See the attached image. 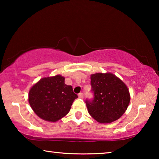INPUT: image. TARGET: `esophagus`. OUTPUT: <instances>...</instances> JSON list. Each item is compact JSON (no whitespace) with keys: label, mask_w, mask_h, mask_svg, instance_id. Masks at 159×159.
<instances>
[{"label":"esophagus","mask_w":159,"mask_h":159,"mask_svg":"<svg viewBox=\"0 0 159 159\" xmlns=\"http://www.w3.org/2000/svg\"><path fill=\"white\" fill-rule=\"evenodd\" d=\"M79 97L80 98H83V93H80L79 94Z\"/></svg>","instance_id":"esophagus-1"}]
</instances>
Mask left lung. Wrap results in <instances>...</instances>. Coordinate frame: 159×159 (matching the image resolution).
I'll use <instances>...</instances> for the list:
<instances>
[{
    "instance_id": "8db88e82",
    "label": "left lung",
    "mask_w": 159,
    "mask_h": 159,
    "mask_svg": "<svg viewBox=\"0 0 159 159\" xmlns=\"http://www.w3.org/2000/svg\"><path fill=\"white\" fill-rule=\"evenodd\" d=\"M93 99H86L90 115L101 123H111L124 114L130 103L127 86L111 73H97L90 76Z\"/></svg>"
}]
</instances>
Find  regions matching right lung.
Returning a JSON list of instances; mask_svg holds the SVG:
<instances>
[{
    "instance_id": "1",
    "label": "right lung",
    "mask_w": 159,
    "mask_h": 159,
    "mask_svg": "<svg viewBox=\"0 0 159 159\" xmlns=\"http://www.w3.org/2000/svg\"><path fill=\"white\" fill-rule=\"evenodd\" d=\"M60 75L43 78L31 88L29 102L36 114L42 119L55 122L68 114L78 95L71 85L64 83Z\"/></svg>"
}]
</instances>
